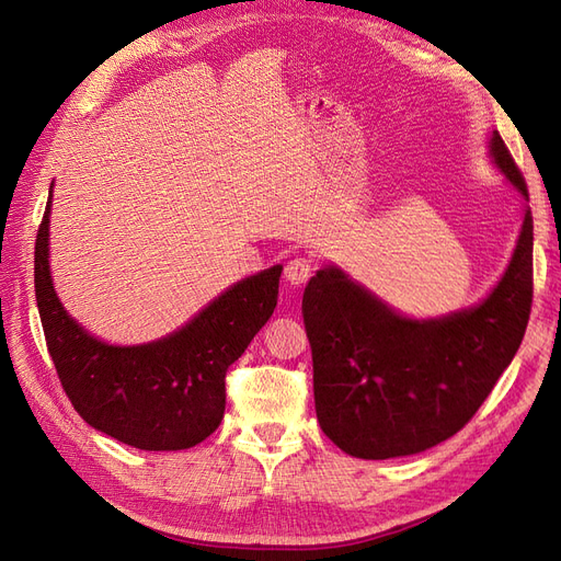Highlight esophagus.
<instances>
[{
	"mask_svg": "<svg viewBox=\"0 0 561 561\" xmlns=\"http://www.w3.org/2000/svg\"><path fill=\"white\" fill-rule=\"evenodd\" d=\"M313 264H311V260H307V257H295V260H290L285 264V280L290 283V285H295V287H301V285H307L309 283V278L313 276Z\"/></svg>",
	"mask_w": 561,
	"mask_h": 561,
	"instance_id": "1",
	"label": "esophagus"
}]
</instances>
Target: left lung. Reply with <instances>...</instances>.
I'll return each mask as SVG.
<instances>
[{
	"label": "left lung",
	"mask_w": 561,
	"mask_h": 561,
	"mask_svg": "<svg viewBox=\"0 0 561 561\" xmlns=\"http://www.w3.org/2000/svg\"><path fill=\"white\" fill-rule=\"evenodd\" d=\"M486 154L524 198V217L513 257L482 301L412 318L336 264L304 290L318 423L348 456L383 461L445 443L480 410L522 344L534 290L529 192L499 130L489 133Z\"/></svg>",
	"instance_id": "8db88e82"
}]
</instances>
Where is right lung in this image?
Listing matches in <instances>:
<instances>
[{
  "mask_svg": "<svg viewBox=\"0 0 561 561\" xmlns=\"http://www.w3.org/2000/svg\"><path fill=\"white\" fill-rule=\"evenodd\" d=\"M50 182L35 245V295L46 346L79 416L118 443L180 451L213 435L225 416V377L278 301L283 266L233 283L175 332L147 344L98 339L65 311L50 276Z\"/></svg>",
  "mask_w": 561,
  "mask_h": 561,
  "instance_id": "1",
  "label": "right lung"
}]
</instances>
